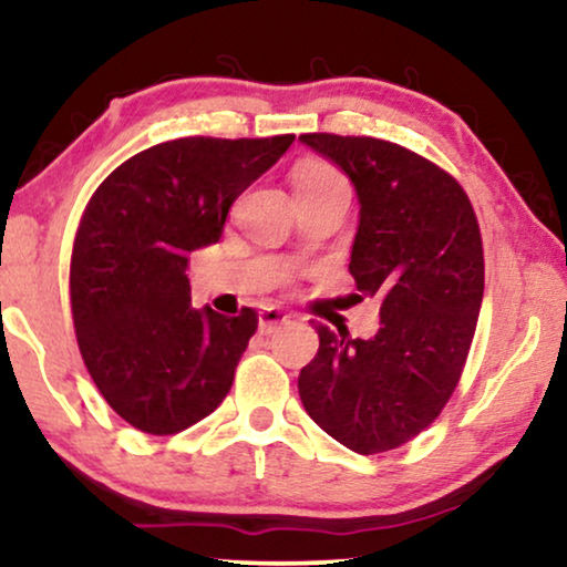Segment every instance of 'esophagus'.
Wrapping results in <instances>:
<instances>
[{"label": "esophagus", "instance_id": "34e87169", "mask_svg": "<svg viewBox=\"0 0 567 567\" xmlns=\"http://www.w3.org/2000/svg\"><path fill=\"white\" fill-rule=\"evenodd\" d=\"M286 322H289V315H286L284 309H278V307H266L258 315V328H260L262 336H270V332H274L278 324H286Z\"/></svg>", "mask_w": 567, "mask_h": 567}]
</instances>
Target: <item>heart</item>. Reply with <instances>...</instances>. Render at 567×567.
<instances>
[{
    "label": "heart",
    "instance_id": "obj_1",
    "mask_svg": "<svg viewBox=\"0 0 567 567\" xmlns=\"http://www.w3.org/2000/svg\"><path fill=\"white\" fill-rule=\"evenodd\" d=\"M340 183H343V177H340L330 165H324V162H305V165L293 169V190L297 193L322 190Z\"/></svg>",
    "mask_w": 567,
    "mask_h": 567
}]
</instances>
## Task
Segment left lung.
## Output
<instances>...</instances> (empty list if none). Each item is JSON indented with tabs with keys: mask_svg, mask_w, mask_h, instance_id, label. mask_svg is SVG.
Masks as SVG:
<instances>
[{
	"mask_svg": "<svg viewBox=\"0 0 567 567\" xmlns=\"http://www.w3.org/2000/svg\"><path fill=\"white\" fill-rule=\"evenodd\" d=\"M359 196L348 270L355 297L379 299L374 338L317 324L320 351L299 398L355 454L408 444L436 421L460 382L485 289L483 237L462 185L421 154L371 136L301 134Z\"/></svg>",
	"mask_w": 567,
	"mask_h": 567,
	"instance_id": "obj_1",
	"label": "left lung"
}]
</instances>
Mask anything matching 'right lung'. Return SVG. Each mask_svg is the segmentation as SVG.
<instances>
[{
	"instance_id": "right-lung-1",
	"label": "right lung",
	"mask_w": 567,
	"mask_h": 567,
	"mask_svg": "<svg viewBox=\"0 0 567 567\" xmlns=\"http://www.w3.org/2000/svg\"><path fill=\"white\" fill-rule=\"evenodd\" d=\"M291 142L175 138L134 154L92 193L69 270L76 343L100 394L134 429L169 436L227 398L258 315L193 309L188 255L219 243L239 193Z\"/></svg>"
}]
</instances>
